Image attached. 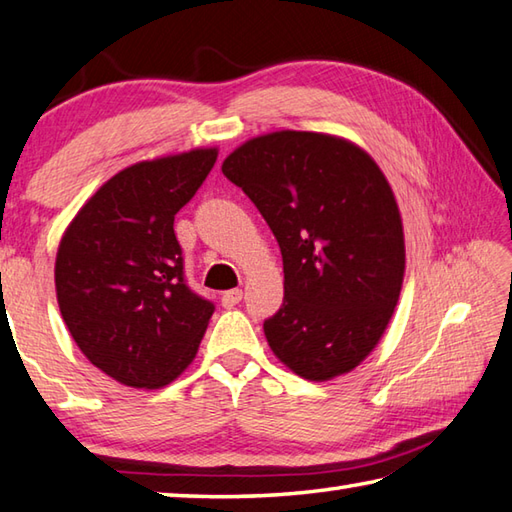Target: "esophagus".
I'll return each instance as SVG.
<instances>
[{
	"instance_id": "obj_1",
	"label": "esophagus",
	"mask_w": 512,
	"mask_h": 512,
	"mask_svg": "<svg viewBox=\"0 0 512 512\" xmlns=\"http://www.w3.org/2000/svg\"><path fill=\"white\" fill-rule=\"evenodd\" d=\"M243 301V289H227V292L220 296V303L223 307H234Z\"/></svg>"
}]
</instances>
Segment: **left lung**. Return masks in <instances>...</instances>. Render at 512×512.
I'll use <instances>...</instances> for the list:
<instances>
[{"instance_id": "left-lung-1", "label": "left lung", "mask_w": 512, "mask_h": 512, "mask_svg": "<svg viewBox=\"0 0 512 512\" xmlns=\"http://www.w3.org/2000/svg\"><path fill=\"white\" fill-rule=\"evenodd\" d=\"M223 173L283 254V305L263 323L269 347L303 379L350 372L388 327L406 269L399 207L381 169L347 140L276 131L238 147Z\"/></svg>"}]
</instances>
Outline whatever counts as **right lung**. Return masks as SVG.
<instances>
[{"mask_svg":"<svg viewBox=\"0 0 512 512\" xmlns=\"http://www.w3.org/2000/svg\"><path fill=\"white\" fill-rule=\"evenodd\" d=\"M216 149L138 162L77 211L55 260L57 303L95 368L162 388L194 361L214 303L187 285L173 218L214 169Z\"/></svg>","mask_w":512,"mask_h":512,"instance_id":"add662e5","label":"right lung"}]
</instances>
